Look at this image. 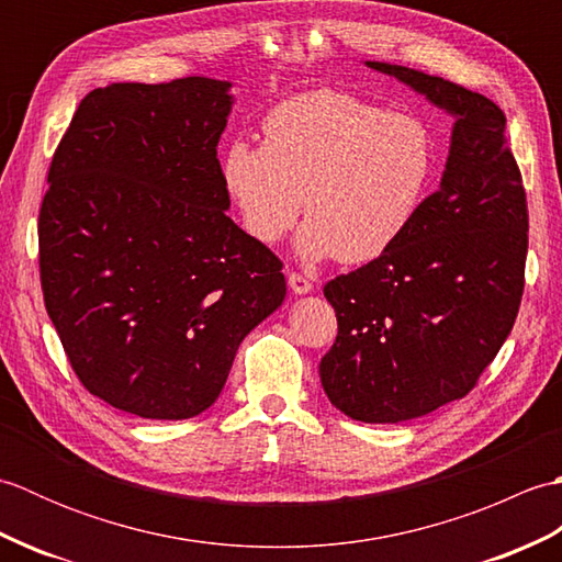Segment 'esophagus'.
I'll use <instances>...</instances> for the list:
<instances>
[{
    "instance_id": "obj_1",
    "label": "esophagus",
    "mask_w": 562,
    "mask_h": 562,
    "mask_svg": "<svg viewBox=\"0 0 562 562\" xmlns=\"http://www.w3.org/2000/svg\"><path fill=\"white\" fill-rule=\"evenodd\" d=\"M288 282H290V290H292L294 294H308V292H314L312 280L304 278V274H300V272H290Z\"/></svg>"
}]
</instances>
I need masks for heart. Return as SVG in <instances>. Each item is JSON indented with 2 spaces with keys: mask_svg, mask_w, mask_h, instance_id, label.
Returning a JSON list of instances; mask_svg holds the SVG:
<instances>
[{
  "mask_svg": "<svg viewBox=\"0 0 562 562\" xmlns=\"http://www.w3.org/2000/svg\"><path fill=\"white\" fill-rule=\"evenodd\" d=\"M435 173V139L420 117L386 113L345 91L316 89L274 105L262 147L234 142L222 181L244 229L278 244L304 214V260L348 266L381 258L408 232Z\"/></svg>",
  "mask_w": 562,
  "mask_h": 562,
  "instance_id": "obj_1",
  "label": "heart"
}]
</instances>
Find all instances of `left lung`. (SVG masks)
<instances>
[{
	"mask_svg": "<svg viewBox=\"0 0 562 562\" xmlns=\"http://www.w3.org/2000/svg\"><path fill=\"white\" fill-rule=\"evenodd\" d=\"M364 65L453 117L439 188L408 232L324 288L338 316L318 364L328 401L352 420L403 423L463 398L503 348L524 292L529 212L491 99L403 65Z\"/></svg>",
	"mask_w": 562,
	"mask_h": 562,
	"instance_id": "left-lung-1",
	"label": "left lung"
}]
</instances>
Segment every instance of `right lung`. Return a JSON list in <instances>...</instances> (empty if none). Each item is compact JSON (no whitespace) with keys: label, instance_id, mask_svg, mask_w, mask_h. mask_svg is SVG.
Instances as JSON below:
<instances>
[{"label":"right lung","instance_id":"obj_1","mask_svg":"<svg viewBox=\"0 0 562 562\" xmlns=\"http://www.w3.org/2000/svg\"><path fill=\"white\" fill-rule=\"evenodd\" d=\"M232 81L93 89L53 157L38 220L45 308L79 381L113 408L188 420L288 294L226 214L217 145Z\"/></svg>","mask_w":562,"mask_h":562}]
</instances>
